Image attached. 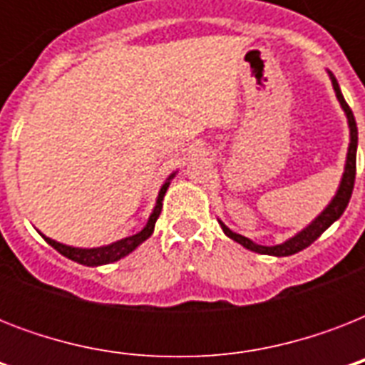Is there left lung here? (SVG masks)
<instances>
[{"instance_id": "1", "label": "left lung", "mask_w": 365, "mask_h": 365, "mask_svg": "<svg viewBox=\"0 0 365 365\" xmlns=\"http://www.w3.org/2000/svg\"><path fill=\"white\" fill-rule=\"evenodd\" d=\"M329 81H331V87L335 91V96L339 100L341 110L345 111L346 117V125H349V149H346V160H345V170H343V176H341L339 187L335 191V195L331 197V200L328 202V206L324 208L320 214H318L314 220H312L307 227H303L301 231L294 235V237H289L288 240H284L280 244H274V246H263V244H257L254 240L246 239L242 235L235 233L231 229L222 222V220H217L220 225H222L223 233L227 235L229 239L235 240V242H239L240 246H244L246 250H252L255 254H265V255H277V257H284V255H294L301 250H305L307 246H311L314 240L320 237V235L326 231V229L335 223L343 216V212L349 206V200H351L352 189H354V178H356V148H358V128H356V121H354V115H352V110L349 108V104L343 98V93H341L339 83L335 79V76L331 71H328Z\"/></svg>"}]
</instances>
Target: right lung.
<instances>
[{"mask_svg": "<svg viewBox=\"0 0 365 365\" xmlns=\"http://www.w3.org/2000/svg\"><path fill=\"white\" fill-rule=\"evenodd\" d=\"M176 176V172H172L170 176L166 178L165 183L160 185V191L157 195V202H155L153 210L149 214L148 223L143 225L142 231H138L136 235H130V237H125L121 240H115V242L111 244H104V246H94V248H79V246H68V244H62L58 240H53L45 237L43 233H39L43 239L47 240V244H51L56 252L68 257V259L76 261V263H81V265L87 267H100V265H108V263H115V261L123 259L128 254H132L134 250L140 246L142 242L153 235L155 229V222H157V217H159L160 210H163V199H165V193L170 182Z\"/></svg>", "mask_w": 365, "mask_h": 365, "instance_id": "right-lung-1", "label": "right lung"}]
</instances>
